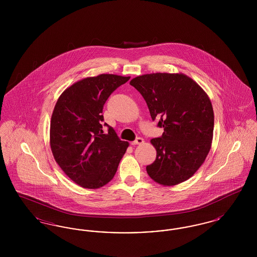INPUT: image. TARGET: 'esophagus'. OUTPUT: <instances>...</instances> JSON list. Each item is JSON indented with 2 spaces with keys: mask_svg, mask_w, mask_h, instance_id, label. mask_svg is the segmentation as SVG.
Wrapping results in <instances>:
<instances>
[{
  "mask_svg": "<svg viewBox=\"0 0 257 257\" xmlns=\"http://www.w3.org/2000/svg\"><path fill=\"white\" fill-rule=\"evenodd\" d=\"M145 143V141H144V139L143 138H137L136 140H135L134 142H132L131 143V145L132 146H136V145H143Z\"/></svg>",
  "mask_w": 257,
  "mask_h": 257,
  "instance_id": "obj_1",
  "label": "esophagus"
}]
</instances>
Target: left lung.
<instances>
[{"instance_id":"left-lung-1","label":"left lung","mask_w":257,"mask_h":257,"mask_svg":"<svg viewBox=\"0 0 257 257\" xmlns=\"http://www.w3.org/2000/svg\"><path fill=\"white\" fill-rule=\"evenodd\" d=\"M130 85L145 98L153 120L164 128L152 139L156 160L147 167L148 175L163 186H174L192 177L210 151L214 110L207 93L183 73L138 76Z\"/></svg>"}]
</instances>
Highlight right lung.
Listing matches in <instances>:
<instances>
[{"label":"right lung","mask_w":257,"mask_h":257,"mask_svg":"<svg viewBox=\"0 0 257 257\" xmlns=\"http://www.w3.org/2000/svg\"><path fill=\"white\" fill-rule=\"evenodd\" d=\"M130 77L100 74L67 87L51 117L50 147L63 172L86 189L109 183L129 147L109 127L103 131L102 111L110 94Z\"/></svg>","instance_id":"add662e5"}]
</instances>
